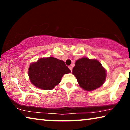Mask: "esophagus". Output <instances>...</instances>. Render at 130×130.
<instances>
[{
	"label": "esophagus",
	"mask_w": 130,
	"mask_h": 130,
	"mask_svg": "<svg viewBox=\"0 0 130 130\" xmlns=\"http://www.w3.org/2000/svg\"><path fill=\"white\" fill-rule=\"evenodd\" d=\"M69 69L71 70V71H72V66H69Z\"/></svg>",
	"instance_id": "esophagus-1"
}]
</instances>
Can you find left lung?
Wrapping results in <instances>:
<instances>
[{
  "label": "left lung",
  "mask_w": 130,
  "mask_h": 130,
  "mask_svg": "<svg viewBox=\"0 0 130 130\" xmlns=\"http://www.w3.org/2000/svg\"><path fill=\"white\" fill-rule=\"evenodd\" d=\"M80 86L91 91L102 86L106 77V71L96 60L82 58L77 60L72 70Z\"/></svg>",
  "instance_id": "obj_1"
}]
</instances>
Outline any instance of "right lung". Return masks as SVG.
Instances as JSON below:
<instances>
[{
    "label": "right lung",
    "instance_id": "obj_1",
    "mask_svg": "<svg viewBox=\"0 0 130 130\" xmlns=\"http://www.w3.org/2000/svg\"><path fill=\"white\" fill-rule=\"evenodd\" d=\"M28 76L34 86L50 90L60 83L63 74L71 72L63 61L54 57L43 58L30 66Z\"/></svg>",
    "mask_w": 130,
    "mask_h": 130
}]
</instances>
